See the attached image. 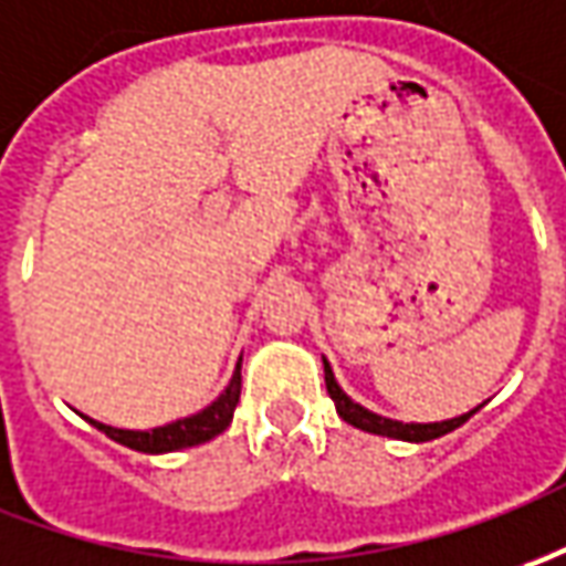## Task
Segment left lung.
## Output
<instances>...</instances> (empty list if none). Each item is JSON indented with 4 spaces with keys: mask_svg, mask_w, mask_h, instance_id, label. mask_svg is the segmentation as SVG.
I'll use <instances>...</instances> for the list:
<instances>
[{
    "mask_svg": "<svg viewBox=\"0 0 566 566\" xmlns=\"http://www.w3.org/2000/svg\"><path fill=\"white\" fill-rule=\"evenodd\" d=\"M322 365H325V387H328V396L334 399V409L337 415L353 424V428L365 430V433H378V437H390V440H406V443H428V440H437V437H443L449 430L461 428L471 415L480 409H471V412L459 415V418H446V421H430V424H415V421H396V418H384V415L371 412V409H365L359 406L356 399H349L344 394V387L337 384L332 371V363L322 356Z\"/></svg>",
    "mask_w": 566,
    "mask_h": 566,
    "instance_id": "8db88e82",
    "label": "left lung"
}]
</instances>
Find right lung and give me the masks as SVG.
Returning a JSON list of instances; mask_svg holds the SVG:
<instances>
[{
	"label": "right lung",
	"instance_id": "right-lung-1",
	"mask_svg": "<svg viewBox=\"0 0 566 566\" xmlns=\"http://www.w3.org/2000/svg\"><path fill=\"white\" fill-rule=\"evenodd\" d=\"M241 399V363L234 365L232 378L226 384V390L210 402L203 406L201 412L186 415L179 421H170L164 428L151 430H123L111 428V424H102L95 418H86L92 428H98L102 433H107L114 443L126 446V449H136V452H148V455H164V452H179V449H188V446H201L207 440L219 437L222 430L232 424L234 406Z\"/></svg>",
	"mask_w": 566,
	"mask_h": 566
}]
</instances>
